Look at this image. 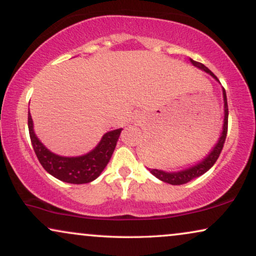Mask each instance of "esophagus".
<instances>
[{"instance_id": "obj_1", "label": "esophagus", "mask_w": 256, "mask_h": 256, "mask_svg": "<svg viewBox=\"0 0 256 256\" xmlns=\"http://www.w3.org/2000/svg\"><path fill=\"white\" fill-rule=\"evenodd\" d=\"M138 119H139V118H138Z\"/></svg>"}]
</instances>
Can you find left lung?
<instances>
[{"label": "left lung", "mask_w": 256, "mask_h": 256, "mask_svg": "<svg viewBox=\"0 0 256 256\" xmlns=\"http://www.w3.org/2000/svg\"><path fill=\"white\" fill-rule=\"evenodd\" d=\"M190 62L192 63V66H194L198 69L205 71L208 74H210L214 80L216 82H219L216 74H214L212 71H210L208 68L204 66V64L196 62L192 58H190ZM222 97H224V124H222V130H221L220 137L218 139V142H216V145L213 146V148L210 150L205 158L200 162H198L194 165L190 166L187 168H182L180 171H173V172H168V171H162V170H158V168H148V171L152 173L156 178H158L159 180H162L164 182L171 184V185H182V184H186L190 182V180L198 178V176H202L204 173H206L208 170L212 168V166L216 164V162L219 158L221 150L224 148V140H226V136H227V126H228V105H227V97H226V91L222 88Z\"/></svg>", "instance_id": "8db88e82"}]
</instances>
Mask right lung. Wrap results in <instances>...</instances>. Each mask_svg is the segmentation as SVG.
<instances>
[{
  "mask_svg": "<svg viewBox=\"0 0 256 256\" xmlns=\"http://www.w3.org/2000/svg\"><path fill=\"white\" fill-rule=\"evenodd\" d=\"M28 128L32 144L44 170L60 182L69 184H88L100 176L110 162L122 128L108 131L102 137L96 148L83 156H64L51 152L40 140L34 131V122L28 112Z\"/></svg>",
  "mask_w": 256,
  "mask_h": 256,
  "instance_id": "obj_1",
  "label": "right lung"
}]
</instances>
